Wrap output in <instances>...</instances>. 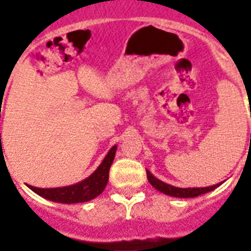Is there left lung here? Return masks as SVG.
I'll list each match as a JSON object with an SVG mask.
<instances>
[{
	"label": "left lung",
	"instance_id": "obj_1",
	"mask_svg": "<svg viewBox=\"0 0 251 251\" xmlns=\"http://www.w3.org/2000/svg\"><path fill=\"white\" fill-rule=\"evenodd\" d=\"M147 178H149V182L152 185L156 190H159L160 193H164L167 195H171V197H176V198H195L198 195L206 194L208 191L215 190L216 187H219L223 182H219L216 185H212V186H206V187H176L172 186L169 183H165L160 179H157L155 176L151 173L150 171H147Z\"/></svg>",
	"mask_w": 251,
	"mask_h": 251
}]
</instances>
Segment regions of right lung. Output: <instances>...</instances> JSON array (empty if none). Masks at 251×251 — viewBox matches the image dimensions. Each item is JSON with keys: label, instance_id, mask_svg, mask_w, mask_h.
<instances>
[{"label": "right lung", "instance_id": "right-lung-1", "mask_svg": "<svg viewBox=\"0 0 251 251\" xmlns=\"http://www.w3.org/2000/svg\"><path fill=\"white\" fill-rule=\"evenodd\" d=\"M116 150H117V146H113L108 151L101 164L96 168V171L80 182L64 187H52V189H41V187L31 186V185H27V186L35 191L37 195L52 202L66 203V204L88 202L101 194L105 189L108 179H109V168L114 160Z\"/></svg>", "mask_w": 251, "mask_h": 251}]
</instances>
